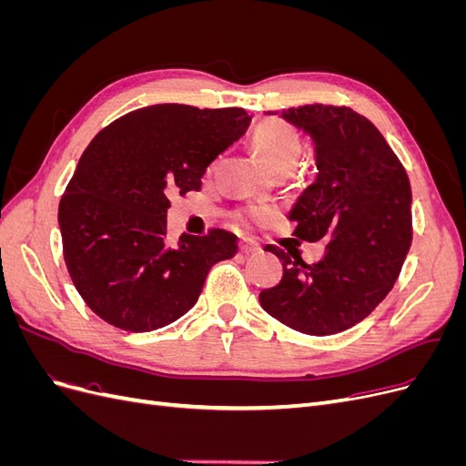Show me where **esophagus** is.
I'll return each mask as SVG.
<instances>
[{"instance_id": "34e87169", "label": "esophagus", "mask_w": 466, "mask_h": 466, "mask_svg": "<svg viewBox=\"0 0 466 466\" xmlns=\"http://www.w3.org/2000/svg\"><path fill=\"white\" fill-rule=\"evenodd\" d=\"M238 248H241V252H245V255H250V252H258L260 245L255 241V238L245 237L243 241H241V245H238Z\"/></svg>"}]
</instances>
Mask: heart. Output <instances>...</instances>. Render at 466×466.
Here are the masks:
<instances>
[{
    "label": "heart",
    "mask_w": 466,
    "mask_h": 466,
    "mask_svg": "<svg viewBox=\"0 0 466 466\" xmlns=\"http://www.w3.org/2000/svg\"><path fill=\"white\" fill-rule=\"evenodd\" d=\"M252 147L274 173H289L301 155V134L286 120L264 118L252 132ZM274 216L276 211L268 206H250L238 214L245 223H264Z\"/></svg>",
    "instance_id": "heart-1"
}]
</instances>
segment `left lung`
Returning <instances> with one entry per match:
<instances>
[{
  "label": "left lung",
  "instance_id": "1",
  "mask_svg": "<svg viewBox=\"0 0 466 466\" xmlns=\"http://www.w3.org/2000/svg\"><path fill=\"white\" fill-rule=\"evenodd\" d=\"M281 116L317 151L319 175L289 214L293 235L329 243L313 264L268 245L284 276L260 291V305L293 330L329 336L363 320L397 281L412 243L410 180L383 134L350 106L315 103Z\"/></svg>",
  "mask_w": 466,
  "mask_h": 466
}]
</instances>
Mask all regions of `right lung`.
<instances>
[{"instance_id":"1","label":"right lung","mask_w":466,"mask_h":466,"mask_svg":"<svg viewBox=\"0 0 466 466\" xmlns=\"http://www.w3.org/2000/svg\"><path fill=\"white\" fill-rule=\"evenodd\" d=\"M250 124L245 108L151 105L98 132L60 200L64 260L95 315L130 332L167 327L237 252L225 229L167 241L168 196L200 190L208 165Z\"/></svg>"}]
</instances>
